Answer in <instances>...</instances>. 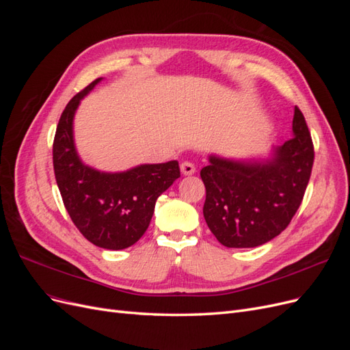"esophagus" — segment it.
I'll return each instance as SVG.
<instances>
[{
    "label": "esophagus",
    "mask_w": 350,
    "mask_h": 350,
    "mask_svg": "<svg viewBox=\"0 0 350 350\" xmlns=\"http://www.w3.org/2000/svg\"><path fill=\"white\" fill-rule=\"evenodd\" d=\"M181 172H183V175H194L196 174V166L191 162H183L181 163Z\"/></svg>",
    "instance_id": "34e87169"
}]
</instances>
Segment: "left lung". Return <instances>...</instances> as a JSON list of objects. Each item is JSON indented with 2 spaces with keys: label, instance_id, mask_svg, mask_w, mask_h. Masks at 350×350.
I'll return each mask as SVG.
<instances>
[{
  "label": "left lung",
  "instance_id": "obj_1",
  "mask_svg": "<svg viewBox=\"0 0 350 350\" xmlns=\"http://www.w3.org/2000/svg\"><path fill=\"white\" fill-rule=\"evenodd\" d=\"M292 139L267 156L234 159L211 153L201 169L203 215L228 248H254L276 238L299 208L314 163V146L302 112L295 107Z\"/></svg>",
  "mask_w": 350,
  "mask_h": 350
}]
</instances>
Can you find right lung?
Masks as SVG:
<instances>
[{"label":"right lung","mask_w":350,"mask_h":350,"mask_svg":"<svg viewBox=\"0 0 350 350\" xmlns=\"http://www.w3.org/2000/svg\"><path fill=\"white\" fill-rule=\"evenodd\" d=\"M102 80L92 81L67 103L52 154L59 193L74 225L96 247L116 251L144 235L156 200L181 174L178 161L137 165L122 172H103L81 161L74 143V116L81 99Z\"/></svg>","instance_id":"obj_1"}]
</instances>
